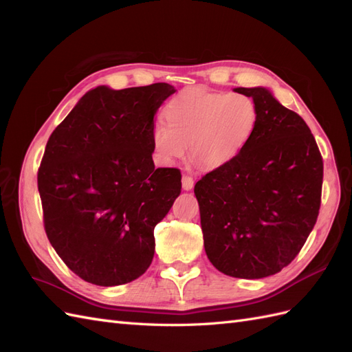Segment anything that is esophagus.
<instances>
[{"mask_svg": "<svg viewBox=\"0 0 352 352\" xmlns=\"http://www.w3.org/2000/svg\"><path fill=\"white\" fill-rule=\"evenodd\" d=\"M182 188L185 190H189V189L194 188V179L190 177L189 175H184L182 176Z\"/></svg>", "mask_w": 352, "mask_h": 352, "instance_id": "34e87169", "label": "esophagus"}]
</instances>
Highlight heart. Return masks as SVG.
<instances>
[{"label":"heart","instance_id":"heart-1","mask_svg":"<svg viewBox=\"0 0 352 352\" xmlns=\"http://www.w3.org/2000/svg\"><path fill=\"white\" fill-rule=\"evenodd\" d=\"M164 120L151 131L154 151L163 163L182 158L189 144L194 162L217 168L248 144L257 127L258 110L248 95L188 88L166 105Z\"/></svg>","mask_w":352,"mask_h":352}]
</instances>
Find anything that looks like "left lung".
Wrapping results in <instances>:
<instances>
[{
    "instance_id": "8db88e82",
    "label": "left lung",
    "mask_w": 352,
    "mask_h": 352,
    "mask_svg": "<svg viewBox=\"0 0 352 352\" xmlns=\"http://www.w3.org/2000/svg\"><path fill=\"white\" fill-rule=\"evenodd\" d=\"M257 105L243 150L195 185L207 257L232 278L261 279L289 264L313 230L323 158L310 127L265 88H236Z\"/></svg>"
}]
</instances>
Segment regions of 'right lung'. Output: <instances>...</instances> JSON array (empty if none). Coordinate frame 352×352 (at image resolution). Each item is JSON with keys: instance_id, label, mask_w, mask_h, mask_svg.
Listing matches in <instances>:
<instances>
[{"instance_id": "add662e5", "label": "right lung", "mask_w": 352, "mask_h": 352, "mask_svg": "<svg viewBox=\"0 0 352 352\" xmlns=\"http://www.w3.org/2000/svg\"><path fill=\"white\" fill-rule=\"evenodd\" d=\"M168 83L82 97L51 133L38 170L44 228L80 279L116 286L142 276L154 257V228L182 188L175 167L155 168L151 131Z\"/></svg>"}]
</instances>
